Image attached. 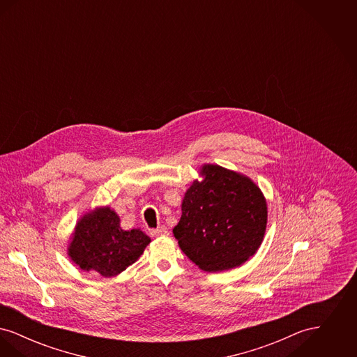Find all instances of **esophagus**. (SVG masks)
I'll return each mask as SVG.
<instances>
[{"instance_id": "esophagus-1", "label": "esophagus", "mask_w": 357, "mask_h": 357, "mask_svg": "<svg viewBox=\"0 0 357 357\" xmlns=\"http://www.w3.org/2000/svg\"><path fill=\"white\" fill-rule=\"evenodd\" d=\"M153 234L156 236V237H165V236H169L170 231H169V229L166 226H159L158 229L153 230Z\"/></svg>"}]
</instances>
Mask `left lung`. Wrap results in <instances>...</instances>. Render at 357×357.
Returning a JSON list of instances; mask_svg holds the SVG:
<instances>
[{"instance_id":"obj_1","label":"left lung","mask_w":357,"mask_h":357,"mask_svg":"<svg viewBox=\"0 0 357 357\" xmlns=\"http://www.w3.org/2000/svg\"><path fill=\"white\" fill-rule=\"evenodd\" d=\"M182 201V217L172 233L182 252L204 272L234 269L261 246L268 204L255 182L218 165L201 166Z\"/></svg>"}]
</instances>
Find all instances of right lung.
Masks as SVG:
<instances>
[{
	"instance_id": "add662e5",
	"label": "right lung",
	"mask_w": 357,
	"mask_h": 357,
	"mask_svg": "<svg viewBox=\"0 0 357 357\" xmlns=\"http://www.w3.org/2000/svg\"><path fill=\"white\" fill-rule=\"evenodd\" d=\"M151 238L140 229L123 230L119 215L109 206L84 214L69 238L67 253L84 272L115 277L143 255Z\"/></svg>"
}]
</instances>
